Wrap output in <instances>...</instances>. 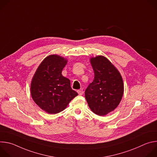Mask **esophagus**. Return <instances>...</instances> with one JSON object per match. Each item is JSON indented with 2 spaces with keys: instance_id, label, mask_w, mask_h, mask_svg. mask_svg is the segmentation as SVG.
I'll return each instance as SVG.
<instances>
[{
  "instance_id": "obj_1",
  "label": "esophagus",
  "mask_w": 157,
  "mask_h": 157,
  "mask_svg": "<svg viewBox=\"0 0 157 157\" xmlns=\"http://www.w3.org/2000/svg\"><path fill=\"white\" fill-rule=\"evenodd\" d=\"M77 92H78V94H79V95H80V96H81V95H82V94H83V90H82V89H79V90H78V91H77Z\"/></svg>"
}]
</instances>
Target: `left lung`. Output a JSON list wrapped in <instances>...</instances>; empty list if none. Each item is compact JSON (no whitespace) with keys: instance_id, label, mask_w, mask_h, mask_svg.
<instances>
[{"instance_id":"obj_1","label":"left lung","mask_w":157,"mask_h":157,"mask_svg":"<svg viewBox=\"0 0 157 157\" xmlns=\"http://www.w3.org/2000/svg\"><path fill=\"white\" fill-rule=\"evenodd\" d=\"M90 62L94 78L86 89L85 98L93 113L104 116L113 111L121 102L124 82L119 71L105 57H92Z\"/></svg>"}]
</instances>
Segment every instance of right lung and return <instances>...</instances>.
I'll list each match as a JSON object with an SVG mask.
<instances>
[{
  "instance_id": "1",
  "label": "right lung",
  "mask_w": 157,
  "mask_h": 157,
  "mask_svg": "<svg viewBox=\"0 0 157 157\" xmlns=\"http://www.w3.org/2000/svg\"><path fill=\"white\" fill-rule=\"evenodd\" d=\"M67 59L49 55L40 63L32 78L30 92L34 102L48 114L60 113L78 94L71 87L69 79L61 73Z\"/></svg>"
}]
</instances>
